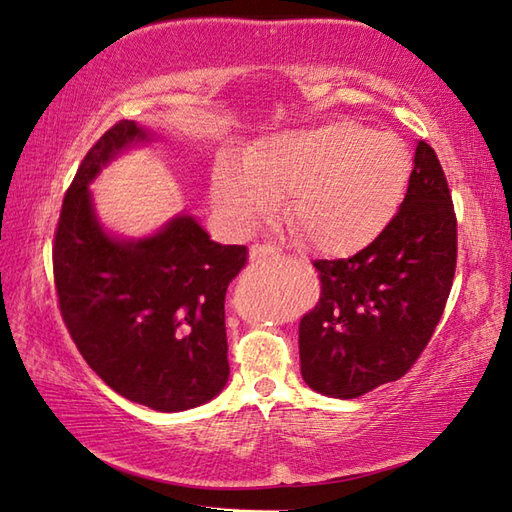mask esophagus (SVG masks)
Returning a JSON list of instances; mask_svg holds the SVG:
<instances>
[{
	"mask_svg": "<svg viewBox=\"0 0 512 512\" xmlns=\"http://www.w3.org/2000/svg\"><path fill=\"white\" fill-rule=\"evenodd\" d=\"M273 255H277V250L273 246L257 244V246L250 248V259H253V262H264L266 257H273Z\"/></svg>",
	"mask_w": 512,
	"mask_h": 512,
	"instance_id": "34e87169",
	"label": "esophagus"
}]
</instances>
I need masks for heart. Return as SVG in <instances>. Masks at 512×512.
Instances as JSON below:
<instances>
[{"mask_svg": "<svg viewBox=\"0 0 512 512\" xmlns=\"http://www.w3.org/2000/svg\"><path fill=\"white\" fill-rule=\"evenodd\" d=\"M411 156L391 132L352 121L264 138L246 158L224 154L213 169V202L228 228L250 233L286 196L284 222L325 255H352L385 231L405 195Z\"/></svg>", "mask_w": 512, "mask_h": 512, "instance_id": "b5f03b06", "label": "heart"}]
</instances>
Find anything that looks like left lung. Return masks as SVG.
I'll list each match as a JSON object with an SVG mask.
<instances>
[{
	"label": "left lung",
	"mask_w": 512,
	"mask_h": 512,
	"mask_svg": "<svg viewBox=\"0 0 512 512\" xmlns=\"http://www.w3.org/2000/svg\"><path fill=\"white\" fill-rule=\"evenodd\" d=\"M458 222L440 160L418 140L398 213L350 259H317L321 297L299 323L301 376L330 398H358L418 361L447 306Z\"/></svg>",
	"instance_id": "left-lung-1"
}]
</instances>
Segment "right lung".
Instances as JSON below:
<instances>
[{
	"mask_svg": "<svg viewBox=\"0 0 512 512\" xmlns=\"http://www.w3.org/2000/svg\"><path fill=\"white\" fill-rule=\"evenodd\" d=\"M156 134L121 121L101 136L63 198L52 266L61 317L85 363L116 394L156 411L213 400L228 380L226 288L246 246H222L193 215L125 239L96 215L90 182Z\"/></svg>",
	"mask_w": 512,
	"mask_h": 512,
	"instance_id": "right-lung-1",
	"label": "right lung"
}]
</instances>
